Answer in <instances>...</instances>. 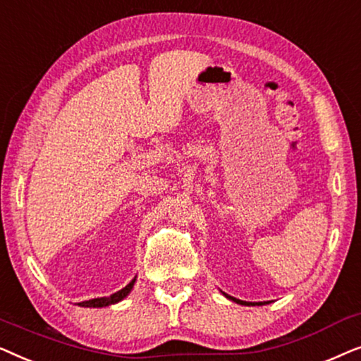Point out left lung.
<instances>
[{
    "mask_svg": "<svg viewBox=\"0 0 361 361\" xmlns=\"http://www.w3.org/2000/svg\"><path fill=\"white\" fill-rule=\"evenodd\" d=\"M225 298L230 299V300H233V302H236V304H241V305H263V304H268V302H246V300H240V299H236V298H231V295H228V294H225Z\"/></svg>",
    "mask_w": 361,
    "mask_h": 361,
    "instance_id": "8db88e82",
    "label": "left lung"
}]
</instances>
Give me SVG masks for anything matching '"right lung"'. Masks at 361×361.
Segmentation results:
<instances>
[{
	"label": "right lung",
	"mask_w": 361,
	"mask_h": 361,
	"mask_svg": "<svg viewBox=\"0 0 361 361\" xmlns=\"http://www.w3.org/2000/svg\"><path fill=\"white\" fill-rule=\"evenodd\" d=\"M135 281H136V278L133 279L130 284L125 286V288H123L121 290H118V293L108 295V298H97V299H90V300H83V302H78V305H80V307H106V305L120 302V300L125 299L126 295L131 293L133 286H135Z\"/></svg>",
	"instance_id": "obj_1"
}]
</instances>
